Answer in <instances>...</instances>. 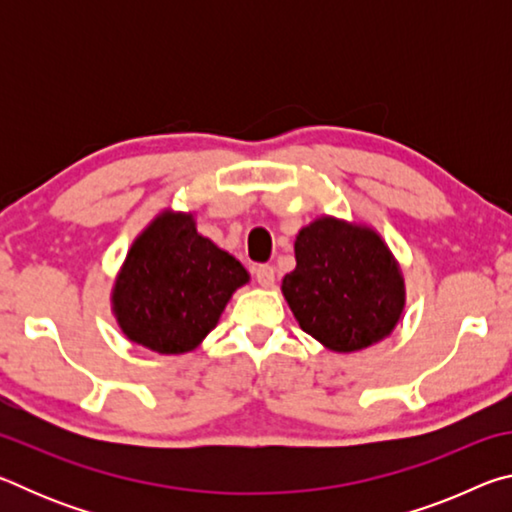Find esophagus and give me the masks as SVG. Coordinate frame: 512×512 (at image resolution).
<instances>
[{"label": "esophagus", "mask_w": 512, "mask_h": 512, "mask_svg": "<svg viewBox=\"0 0 512 512\" xmlns=\"http://www.w3.org/2000/svg\"><path fill=\"white\" fill-rule=\"evenodd\" d=\"M255 277H257V282L262 284V287H273V282H275V268H273L271 264H259V266L255 268Z\"/></svg>", "instance_id": "34e87169"}]
</instances>
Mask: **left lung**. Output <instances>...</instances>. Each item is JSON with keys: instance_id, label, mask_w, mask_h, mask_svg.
I'll list each match as a JSON object with an SVG mask.
<instances>
[{"instance_id": "8db88e82", "label": "left lung", "mask_w": 512, "mask_h": 512, "mask_svg": "<svg viewBox=\"0 0 512 512\" xmlns=\"http://www.w3.org/2000/svg\"><path fill=\"white\" fill-rule=\"evenodd\" d=\"M296 262L282 291L316 341L334 352H354L391 334L404 307L402 275L375 232L318 219L300 230Z\"/></svg>"}]
</instances>
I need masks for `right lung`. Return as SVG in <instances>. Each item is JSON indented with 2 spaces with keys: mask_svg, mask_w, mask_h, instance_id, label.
<instances>
[{
  "mask_svg": "<svg viewBox=\"0 0 512 512\" xmlns=\"http://www.w3.org/2000/svg\"><path fill=\"white\" fill-rule=\"evenodd\" d=\"M246 282V268L198 235L192 216L164 212L133 244L112 300L128 339L180 354L212 332L232 291Z\"/></svg>",
  "mask_w": 512,
  "mask_h": 512,
  "instance_id": "1",
  "label": "right lung"
}]
</instances>
